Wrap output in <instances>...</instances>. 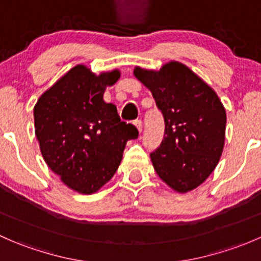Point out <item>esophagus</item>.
Returning <instances> with one entry per match:
<instances>
[{
  "label": "esophagus",
  "mask_w": 261,
  "mask_h": 261,
  "mask_svg": "<svg viewBox=\"0 0 261 261\" xmlns=\"http://www.w3.org/2000/svg\"><path fill=\"white\" fill-rule=\"evenodd\" d=\"M134 125H135L136 127H138L139 133H141V131H143V121H141V120L134 121Z\"/></svg>",
  "instance_id": "1"
}]
</instances>
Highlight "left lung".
I'll list each match as a JSON object with an SVG mask.
<instances>
[{"instance_id":"8db88e82","label":"left lung","mask_w":261,"mask_h":261,"mask_svg":"<svg viewBox=\"0 0 261 261\" xmlns=\"http://www.w3.org/2000/svg\"><path fill=\"white\" fill-rule=\"evenodd\" d=\"M134 75L150 89L164 116L162 144L150 154L160 179L179 193L201 186L215 170L225 145L226 111L211 87L188 67L169 62Z\"/></svg>"}]
</instances>
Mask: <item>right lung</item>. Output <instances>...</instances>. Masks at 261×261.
Here are the masks:
<instances>
[{
    "instance_id": "obj_1",
    "label": "right lung",
    "mask_w": 261,
    "mask_h": 261,
    "mask_svg": "<svg viewBox=\"0 0 261 261\" xmlns=\"http://www.w3.org/2000/svg\"><path fill=\"white\" fill-rule=\"evenodd\" d=\"M120 70L94 74L75 65L44 92L34 107L35 135L48 167L73 191L92 194L116 173L126 143L138 128L121 121L114 103L103 101Z\"/></svg>"
}]
</instances>
